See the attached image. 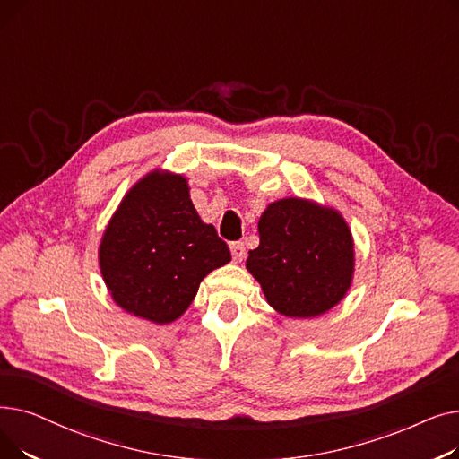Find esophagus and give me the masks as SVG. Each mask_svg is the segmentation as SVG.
Wrapping results in <instances>:
<instances>
[{
    "label": "esophagus",
    "instance_id": "obj_1",
    "mask_svg": "<svg viewBox=\"0 0 459 459\" xmlns=\"http://www.w3.org/2000/svg\"><path fill=\"white\" fill-rule=\"evenodd\" d=\"M230 253H232L234 262H242L246 258V247H244L242 242H232L230 244Z\"/></svg>",
    "mask_w": 459,
    "mask_h": 459
}]
</instances>
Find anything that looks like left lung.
I'll use <instances>...</instances> for the list:
<instances>
[{
  "instance_id": "1",
  "label": "left lung",
  "mask_w": 459,
  "mask_h": 459,
  "mask_svg": "<svg viewBox=\"0 0 459 459\" xmlns=\"http://www.w3.org/2000/svg\"><path fill=\"white\" fill-rule=\"evenodd\" d=\"M258 236L246 268L279 315L316 318L346 298L355 244L339 210L299 197L279 199L262 212Z\"/></svg>"
}]
</instances>
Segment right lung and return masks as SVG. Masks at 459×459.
I'll use <instances>...</instances> for the list:
<instances>
[{"label":"right lung","instance_id":"add662e5","mask_svg":"<svg viewBox=\"0 0 459 459\" xmlns=\"http://www.w3.org/2000/svg\"><path fill=\"white\" fill-rule=\"evenodd\" d=\"M229 262L227 244L189 199L187 178L161 169L130 187L99 247L113 301L158 325L180 318L201 281Z\"/></svg>","mask_w":459,"mask_h":459}]
</instances>
